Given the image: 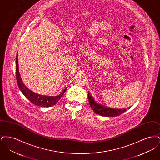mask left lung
I'll return each mask as SVG.
<instances>
[{
  "label": "left lung",
  "instance_id": "left-lung-1",
  "mask_svg": "<svg viewBox=\"0 0 160 160\" xmlns=\"http://www.w3.org/2000/svg\"><path fill=\"white\" fill-rule=\"evenodd\" d=\"M88 98L90 106L93 110V111L97 113L102 116H108V117H114L118 116L124 113L127 111V108H113L110 107H107L103 105H101L99 103L97 102L93 98L89 92H88ZM129 108V107H128Z\"/></svg>",
  "mask_w": 160,
  "mask_h": 160
}]
</instances>
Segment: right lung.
Returning <instances> with one entry per match:
<instances>
[{
    "instance_id": "add662e5",
    "label": "right lung",
    "mask_w": 160,
    "mask_h": 160,
    "mask_svg": "<svg viewBox=\"0 0 160 160\" xmlns=\"http://www.w3.org/2000/svg\"><path fill=\"white\" fill-rule=\"evenodd\" d=\"M18 53L17 54L16 60H15V74H16V79L18 88L22 92L23 95L31 101L33 104L41 107H52L55 105L61 98L62 95L65 93L67 91L65 88L60 95L57 96H46L42 95L35 92L32 91L28 89L23 83L22 79L20 76L18 69Z\"/></svg>"
}]
</instances>
